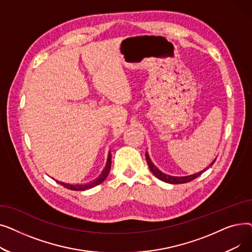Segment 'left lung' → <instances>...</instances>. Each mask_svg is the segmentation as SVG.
Listing matches in <instances>:
<instances>
[{"label": "left lung", "mask_w": 252, "mask_h": 252, "mask_svg": "<svg viewBox=\"0 0 252 252\" xmlns=\"http://www.w3.org/2000/svg\"><path fill=\"white\" fill-rule=\"evenodd\" d=\"M146 160H147V163H148V165H149L150 170L152 171V174H153L157 179H159L160 181H163V182L168 183V184H185V183L191 182V181H193L194 179H196V178H198L199 176H201V174L203 173L204 170H206V168H207V167H206L205 169L199 171V173L194 174V175H190V176H186V177H173V176H168V175H165V174L161 173V171H160L159 169H158V168L152 163V161L150 160V158H149V156H148L147 153H146ZM215 161H216V159L209 164V166L213 165V164L215 163ZM209 166H208V167H209Z\"/></svg>", "instance_id": "obj_1"}]
</instances>
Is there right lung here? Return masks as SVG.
Wrapping results in <instances>:
<instances>
[{"label":"right lung","instance_id":"add662e5","mask_svg":"<svg viewBox=\"0 0 252 252\" xmlns=\"http://www.w3.org/2000/svg\"><path fill=\"white\" fill-rule=\"evenodd\" d=\"M110 167H111V155L108 156V159H107V163H106V166L105 168L103 169L102 174L95 180L93 181L91 183H88V184H84V185H70V184H66V183H62V182H59V181H56L57 183H59L60 185H62L63 187L67 188V189H70V190H73V191H85L87 189H91L93 187L97 186V185H100L101 183H103L105 181V179L107 178L109 171H110Z\"/></svg>","mask_w":252,"mask_h":252}]
</instances>
